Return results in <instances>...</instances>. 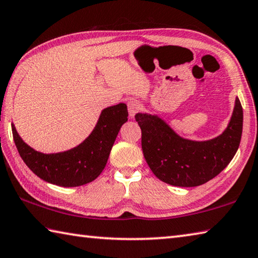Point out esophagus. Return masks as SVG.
Returning a JSON list of instances; mask_svg holds the SVG:
<instances>
[{
	"label": "esophagus",
	"mask_w": 258,
	"mask_h": 258,
	"mask_svg": "<svg viewBox=\"0 0 258 258\" xmlns=\"http://www.w3.org/2000/svg\"><path fill=\"white\" fill-rule=\"evenodd\" d=\"M140 107H141V105H140V102L138 100H131L128 101L127 104V109H128V114H130V117L131 118H134L135 115H137L139 113L140 110Z\"/></svg>",
	"instance_id": "obj_1"
}]
</instances>
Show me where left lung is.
<instances>
[{
    "label": "left lung",
    "mask_w": 258,
    "mask_h": 258,
    "mask_svg": "<svg viewBox=\"0 0 258 258\" xmlns=\"http://www.w3.org/2000/svg\"><path fill=\"white\" fill-rule=\"evenodd\" d=\"M142 130V150L150 169L172 186L195 187L219 175L235 157L242 133V107H235L223 132L205 141H194L176 133L157 114L135 115Z\"/></svg>",
    "instance_id": "obj_1"
}]
</instances>
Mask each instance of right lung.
<instances>
[{"mask_svg": "<svg viewBox=\"0 0 258 258\" xmlns=\"http://www.w3.org/2000/svg\"><path fill=\"white\" fill-rule=\"evenodd\" d=\"M127 106L123 102L102 109L92 132L70 150L56 153L37 151L28 145L12 126L18 152L28 168L41 179L62 187L88 184L101 174L121 125L127 121Z\"/></svg>", "mask_w": 258, "mask_h": 258, "instance_id": "obj_1", "label": "right lung"}]
</instances>
